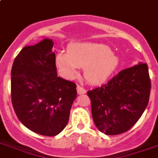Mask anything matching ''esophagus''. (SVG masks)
<instances>
[{"instance_id": "34e87169", "label": "esophagus", "mask_w": 158, "mask_h": 158, "mask_svg": "<svg viewBox=\"0 0 158 158\" xmlns=\"http://www.w3.org/2000/svg\"><path fill=\"white\" fill-rule=\"evenodd\" d=\"M77 93H78V94H86V89L80 86H77Z\"/></svg>"}]
</instances>
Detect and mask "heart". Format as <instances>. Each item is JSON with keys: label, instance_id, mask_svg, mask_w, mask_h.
I'll use <instances>...</instances> for the list:
<instances>
[{"label": "heart", "instance_id": "heart-1", "mask_svg": "<svg viewBox=\"0 0 158 158\" xmlns=\"http://www.w3.org/2000/svg\"><path fill=\"white\" fill-rule=\"evenodd\" d=\"M55 64L64 76L74 79L79 67L84 68V76L89 84H104L114 74L118 57L109 47L94 42H74L69 45L68 52H59Z\"/></svg>", "mask_w": 158, "mask_h": 158}]
</instances>
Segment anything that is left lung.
<instances>
[{
  "label": "left lung",
  "mask_w": 158,
  "mask_h": 158,
  "mask_svg": "<svg viewBox=\"0 0 158 158\" xmlns=\"http://www.w3.org/2000/svg\"><path fill=\"white\" fill-rule=\"evenodd\" d=\"M150 91L148 67L145 63L125 69L107 84L88 91L97 128L107 135L127 132L145 111Z\"/></svg>",
  "instance_id": "8db88e82"
}]
</instances>
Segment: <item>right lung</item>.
<instances>
[{
    "instance_id": "obj_1",
    "label": "right lung",
    "mask_w": 158,
    "mask_h": 158,
    "mask_svg": "<svg viewBox=\"0 0 158 158\" xmlns=\"http://www.w3.org/2000/svg\"><path fill=\"white\" fill-rule=\"evenodd\" d=\"M53 40L25 46L11 69V101L21 123L32 132L56 136L69 122L76 84L58 77Z\"/></svg>"
}]
</instances>
